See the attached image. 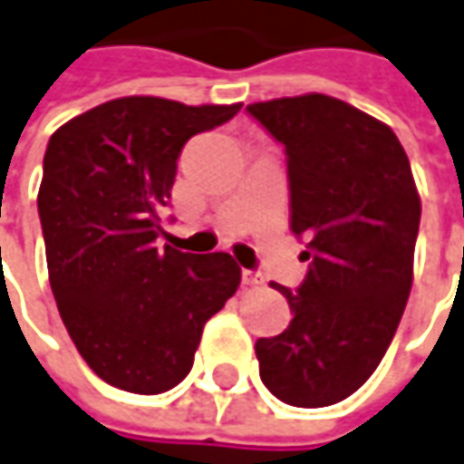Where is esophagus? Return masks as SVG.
<instances>
[{"label":"esophagus","instance_id":"obj_1","mask_svg":"<svg viewBox=\"0 0 464 464\" xmlns=\"http://www.w3.org/2000/svg\"><path fill=\"white\" fill-rule=\"evenodd\" d=\"M241 276H244V285L246 286L264 285V276H261V274H258V272H251V269H244V274H241Z\"/></svg>","mask_w":464,"mask_h":464}]
</instances>
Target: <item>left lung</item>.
I'll return each mask as SVG.
<instances>
[{
	"label": "left lung",
	"instance_id": "8db88e82",
	"mask_svg": "<svg viewBox=\"0 0 464 464\" xmlns=\"http://www.w3.org/2000/svg\"><path fill=\"white\" fill-rule=\"evenodd\" d=\"M285 147L292 233L310 269L292 323L256 340L258 376L279 401L338 404L363 386L401 323L417 246V185L389 126L345 101L307 93L246 106Z\"/></svg>",
	"mask_w": 464,
	"mask_h": 464
}]
</instances>
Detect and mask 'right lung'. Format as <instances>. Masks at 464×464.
<instances>
[{
    "label": "right lung",
    "mask_w": 464,
    "mask_h": 464,
    "mask_svg": "<svg viewBox=\"0 0 464 464\" xmlns=\"http://www.w3.org/2000/svg\"><path fill=\"white\" fill-rule=\"evenodd\" d=\"M238 111L126 96L47 141L37 213L53 297L83 361L116 389L150 396L178 386L206 323L241 285L231 254L154 244L185 141Z\"/></svg>",
    "instance_id": "1"
}]
</instances>
